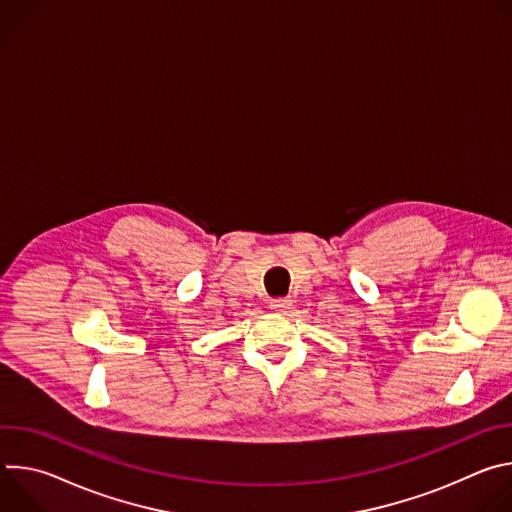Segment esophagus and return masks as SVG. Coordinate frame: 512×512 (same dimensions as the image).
<instances>
[{
    "instance_id": "esophagus-1",
    "label": "esophagus",
    "mask_w": 512,
    "mask_h": 512,
    "mask_svg": "<svg viewBox=\"0 0 512 512\" xmlns=\"http://www.w3.org/2000/svg\"><path fill=\"white\" fill-rule=\"evenodd\" d=\"M289 306H291V300H289V298H275V300L269 302V308L275 310V312H283V310H287Z\"/></svg>"
}]
</instances>
